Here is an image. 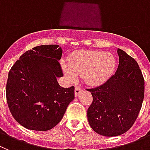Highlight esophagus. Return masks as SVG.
<instances>
[{"mask_svg": "<svg viewBox=\"0 0 150 150\" xmlns=\"http://www.w3.org/2000/svg\"><path fill=\"white\" fill-rule=\"evenodd\" d=\"M82 90H83V89H82L81 87H78V86H76V87H75V96H78L80 94V93L82 91Z\"/></svg>", "mask_w": 150, "mask_h": 150, "instance_id": "1", "label": "esophagus"}]
</instances>
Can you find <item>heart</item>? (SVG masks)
Segmentation results:
<instances>
[{"mask_svg":"<svg viewBox=\"0 0 150 150\" xmlns=\"http://www.w3.org/2000/svg\"><path fill=\"white\" fill-rule=\"evenodd\" d=\"M116 67L113 54L100 51H80L71 55L69 65L63 69L67 76L82 75L85 82L91 85L102 83L110 78Z\"/></svg>","mask_w":150,"mask_h":150,"instance_id":"1","label":"heart"}]
</instances>
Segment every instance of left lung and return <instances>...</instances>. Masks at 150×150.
<instances>
[{
	"label": "left lung",
	"instance_id": "8db88e82",
	"mask_svg": "<svg viewBox=\"0 0 150 150\" xmlns=\"http://www.w3.org/2000/svg\"><path fill=\"white\" fill-rule=\"evenodd\" d=\"M119 66L104 83L87 89L93 102L87 119L96 133L106 137L123 134L132 127L142 107L144 78L137 61L119 48Z\"/></svg>",
	"mask_w": 150,
	"mask_h": 150
}]
</instances>
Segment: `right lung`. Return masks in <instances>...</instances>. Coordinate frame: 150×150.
Here are the masks:
<instances>
[{
  "label": "right lung",
  "mask_w": 150,
  "mask_h": 150,
  "mask_svg": "<svg viewBox=\"0 0 150 150\" xmlns=\"http://www.w3.org/2000/svg\"><path fill=\"white\" fill-rule=\"evenodd\" d=\"M62 54L58 45L34 47L9 70L6 86L8 107L15 120L26 129H52L75 98L74 86L63 88L57 81L63 76L58 62Z\"/></svg>",
  "instance_id": "right-lung-1"
}]
</instances>
